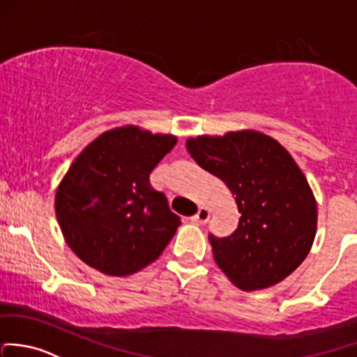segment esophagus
Returning a JSON list of instances; mask_svg holds the SVG:
<instances>
[{"label": "esophagus", "instance_id": "1", "mask_svg": "<svg viewBox=\"0 0 357 357\" xmlns=\"http://www.w3.org/2000/svg\"><path fill=\"white\" fill-rule=\"evenodd\" d=\"M207 219H208V208H205V207L198 208V212L191 217V220H193V222H198V224L207 222Z\"/></svg>", "mask_w": 357, "mask_h": 357}]
</instances>
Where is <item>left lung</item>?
Returning a JSON list of instances; mask_svg holds the SVG:
<instances>
[{
  "instance_id": "left-lung-1",
  "label": "left lung",
  "mask_w": 357,
  "mask_h": 357,
  "mask_svg": "<svg viewBox=\"0 0 357 357\" xmlns=\"http://www.w3.org/2000/svg\"><path fill=\"white\" fill-rule=\"evenodd\" d=\"M195 162L226 183L239 212L236 231L210 234L213 260L234 286L255 291L291 275L317 234V200L291 153L255 130L188 138Z\"/></svg>"
}]
</instances>
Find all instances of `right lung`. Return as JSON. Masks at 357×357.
Masks as SVG:
<instances>
[{"label": "right lung", "instance_id": "1", "mask_svg": "<svg viewBox=\"0 0 357 357\" xmlns=\"http://www.w3.org/2000/svg\"><path fill=\"white\" fill-rule=\"evenodd\" d=\"M178 138L121 126L82 150L56 191L68 246L89 267L125 277L160 257L181 220L149 176Z\"/></svg>", "mask_w": 357, "mask_h": 357}]
</instances>
